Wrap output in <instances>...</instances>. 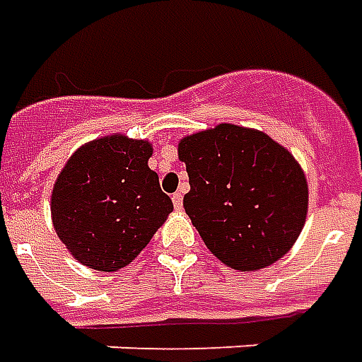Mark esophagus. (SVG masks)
<instances>
[{"instance_id":"obj_1","label":"esophagus","mask_w":362,"mask_h":362,"mask_svg":"<svg viewBox=\"0 0 362 362\" xmlns=\"http://www.w3.org/2000/svg\"><path fill=\"white\" fill-rule=\"evenodd\" d=\"M171 201H173V206H175V210L183 209V194L181 193L173 194V197H171Z\"/></svg>"}]
</instances>
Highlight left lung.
<instances>
[{"instance_id": "8db88e82", "label": "left lung", "mask_w": 362, "mask_h": 362, "mask_svg": "<svg viewBox=\"0 0 362 362\" xmlns=\"http://www.w3.org/2000/svg\"><path fill=\"white\" fill-rule=\"evenodd\" d=\"M177 152L191 185L185 212L224 265L257 271L288 253L306 222L308 183L286 148L224 122L185 136Z\"/></svg>"}]
</instances>
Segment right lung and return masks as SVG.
Listing matches in <instances>:
<instances>
[{
  "mask_svg": "<svg viewBox=\"0 0 362 362\" xmlns=\"http://www.w3.org/2000/svg\"><path fill=\"white\" fill-rule=\"evenodd\" d=\"M148 140L111 134L78 148L52 189V224L81 265L119 271L168 220L173 202L148 168Z\"/></svg>",
  "mask_w": 362,
  "mask_h": 362,
  "instance_id": "right-lung-1",
  "label": "right lung"
}]
</instances>
